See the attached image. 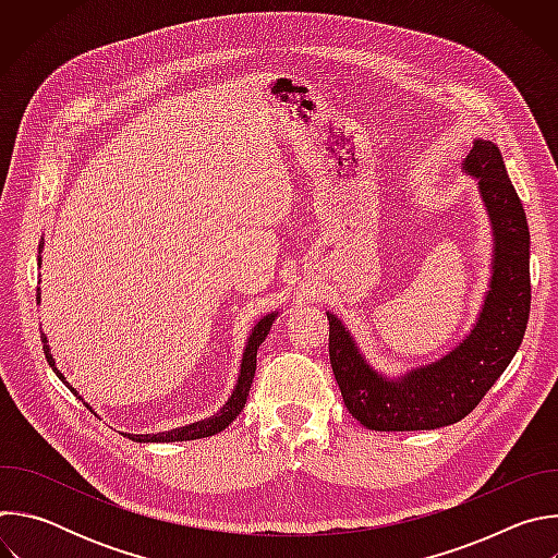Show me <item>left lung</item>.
<instances>
[{
  "mask_svg": "<svg viewBox=\"0 0 558 558\" xmlns=\"http://www.w3.org/2000/svg\"><path fill=\"white\" fill-rule=\"evenodd\" d=\"M463 168L480 179L495 229V274L480 320L439 362L400 379L377 375L329 317V357L349 413L371 430H433L474 411L521 347L530 315V231L499 147L476 138Z\"/></svg>",
  "mask_w": 558,
  "mask_h": 558,
  "instance_id": "1",
  "label": "left lung"
}]
</instances>
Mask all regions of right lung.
<instances>
[{
  "label": "right lung",
  "mask_w": 558,
  "mask_h": 558,
  "mask_svg": "<svg viewBox=\"0 0 558 558\" xmlns=\"http://www.w3.org/2000/svg\"><path fill=\"white\" fill-rule=\"evenodd\" d=\"M44 247V243L39 245V250ZM276 320V313L263 317V320L254 327L252 336H250V342L245 347V353H243V364H241V375H238V384L229 397V402L220 409L218 415L205 420V422H196V424H190V426H183V428H177V430H168V433H158V435H125L130 437L132 441H190V439H201V437H209V435H216L220 433L222 428H227L238 415H241V411L245 409L247 404V395H250V388H252V381H254V373H256V355H258V347L265 342L269 329H271V323ZM44 338V353H46V360L48 364L52 366V371L59 375V379L65 381V377L57 371L54 366V360L50 355V349L46 344V336L41 333ZM65 386L76 395V390L65 381ZM88 407V404H86Z\"/></svg>",
  "instance_id": "add662e5"
}]
</instances>
